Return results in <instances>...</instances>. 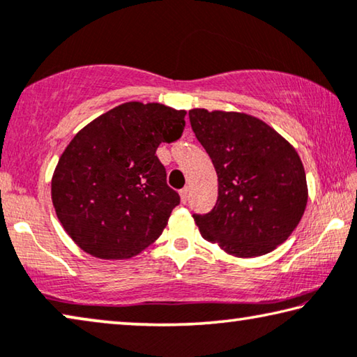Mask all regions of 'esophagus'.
<instances>
[{"instance_id": "esophagus-1", "label": "esophagus", "mask_w": 357, "mask_h": 357, "mask_svg": "<svg viewBox=\"0 0 357 357\" xmlns=\"http://www.w3.org/2000/svg\"><path fill=\"white\" fill-rule=\"evenodd\" d=\"M189 188H184L183 190L179 192V197H181V202L183 203H188L189 202Z\"/></svg>"}]
</instances>
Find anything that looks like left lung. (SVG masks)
<instances>
[{
    "label": "left lung",
    "instance_id": "obj_1",
    "mask_svg": "<svg viewBox=\"0 0 357 357\" xmlns=\"http://www.w3.org/2000/svg\"><path fill=\"white\" fill-rule=\"evenodd\" d=\"M218 173V202L194 214L203 238L235 257L268 254L289 238L308 202L294 146L260 119L235 111H189Z\"/></svg>",
    "mask_w": 357,
    "mask_h": 357
}]
</instances>
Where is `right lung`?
<instances>
[{
    "label": "right lung",
    "instance_id": "right-lung-1",
    "mask_svg": "<svg viewBox=\"0 0 357 357\" xmlns=\"http://www.w3.org/2000/svg\"><path fill=\"white\" fill-rule=\"evenodd\" d=\"M185 111L128 101L93 119L66 146L54 169L50 195L70 238L90 256H137L167 227L178 192L167 185L155 155L178 139Z\"/></svg>",
    "mask_w": 357,
    "mask_h": 357
}]
</instances>
